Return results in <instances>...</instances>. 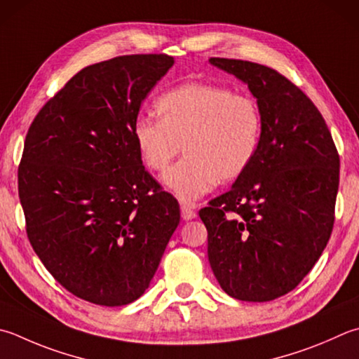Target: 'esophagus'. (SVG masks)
Wrapping results in <instances>:
<instances>
[{
    "mask_svg": "<svg viewBox=\"0 0 359 359\" xmlns=\"http://www.w3.org/2000/svg\"><path fill=\"white\" fill-rule=\"evenodd\" d=\"M181 217L184 220H192L197 217V212H195L189 205H181Z\"/></svg>",
    "mask_w": 359,
    "mask_h": 359,
    "instance_id": "obj_1",
    "label": "esophagus"
}]
</instances>
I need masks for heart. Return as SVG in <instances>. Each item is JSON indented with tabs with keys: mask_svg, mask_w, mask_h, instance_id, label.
Here are the masks:
<instances>
[{
	"mask_svg": "<svg viewBox=\"0 0 359 359\" xmlns=\"http://www.w3.org/2000/svg\"><path fill=\"white\" fill-rule=\"evenodd\" d=\"M159 120L139 117L133 137L144 164L162 172L178 156H187L162 175L178 200L197 201L219 181L242 177L259 150L262 114L258 101L222 86L184 83L158 98Z\"/></svg>",
	"mask_w": 359,
	"mask_h": 359,
	"instance_id": "1",
	"label": "heart"
}]
</instances>
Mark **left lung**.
<instances>
[{
	"mask_svg": "<svg viewBox=\"0 0 359 359\" xmlns=\"http://www.w3.org/2000/svg\"><path fill=\"white\" fill-rule=\"evenodd\" d=\"M248 86L262 114L259 150L231 191L200 219L220 287L243 302H270L299 286L333 231L339 154L322 114L270 67L211 57Z\"/></svg>",
	"mask_w": 359,
	"mask_h": 359,
	"instance_id": "obj_1",
	"label": "left lung"
}]
</instances>
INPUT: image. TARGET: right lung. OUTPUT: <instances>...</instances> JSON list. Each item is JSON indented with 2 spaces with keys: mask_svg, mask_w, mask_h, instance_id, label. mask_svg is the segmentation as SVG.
Wrapping results in <instances>:
<instances>
[{
  "mask_svg": "<svg viewBox=\"0 0 359 359\" xmlns=\"http://www.w3.org/2000/svg\"><path fill=\"white\" fill-rule=\"evenodd\" d=\"M131 54L86 67L34 118L18 167L26 233L69 292L123 306L145 292L180 223V205L142 165L140 104L173 65Z\"/></svg>",
  "mask_w": 359,
  "mask_h": 359,
  "instance_id": "1",
  "label": "right lung"
}]
</instances>
